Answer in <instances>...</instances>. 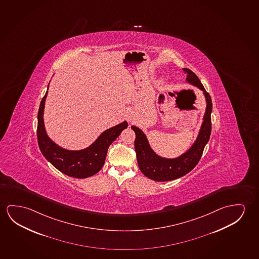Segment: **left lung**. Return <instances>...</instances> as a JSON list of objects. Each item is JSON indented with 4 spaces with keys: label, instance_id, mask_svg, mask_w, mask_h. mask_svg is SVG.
Wrapping results in <instances>:
<instances>
[{
    "label": "left lung",
    "instance_id": "left-lung-1",
    "mask_svg": "<svg viewBox=\"0 0 259 259\" xmlns=\"http://www.w3.org/2000/svg\"><path fill=\"white\" fill-rule=\"evenodd\" d=\"M183 71L187 74V81L203 91L207 102L206 111L203 116V124L200 130L199 136L193 146L183 155L177 159L161 158L151 150L147 138L142 130L136 126H132V129L136 133L135 149L140 170L149 179L158 182L174 180L191 171L199 162L203 149L211 136V114L212 109L211 96L206 92L198 77L191 70L183 68Z\"/></svg>",
    "mask_w": 259,
    "mask_h": 259
}]
</instances>
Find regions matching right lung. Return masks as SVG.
Masks as SVG:
<instances>
[{
	"mask_svg": "<svg viewBox=\"0 0 259 259\" xmlns=\"http://www.w3.org/2000/svg\"><path fill=\"white\" fill-rule=\"evenodd\" d=\"M47 95L48 92L41 100L37 114L36 136L42 154L54 167L69 177L86 179L95 175L103 167L108 147L119 136L121 132L127 127V122L124 121L103 132L94 144L85 150L74 151L64 150L53 143L45 130L43 113Z\"/></svg>",
	"mask_w": 259,
	"mask_h": 259,
	"instance_id": "1",
	"label": "right lung"
}]
</instances>
